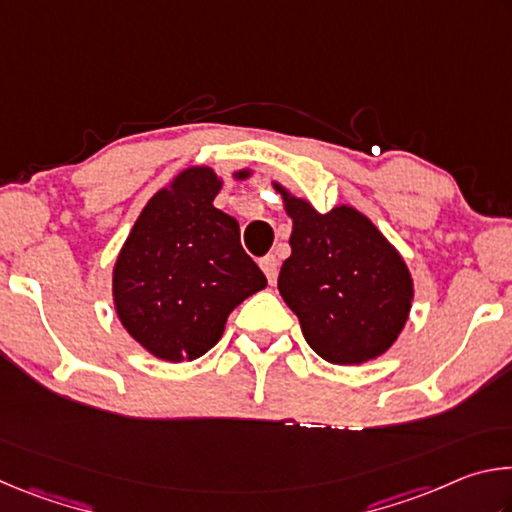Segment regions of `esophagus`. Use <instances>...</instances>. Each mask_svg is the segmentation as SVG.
Listing matches in <instances>:
<instances>
[{"label":"esophagus","mask_w":512,"mask_h":512,"mask_svg":"<svg viewBox=\"0 0 512 512\" xmlns=\"http://www.w3.org/2000/svg\"><path fill=\"white\" fill-rule=\"evenodd\" d=\"M259 266H262L268 284L273 287V284L277 282V259H275V255H266L262 262H259Z\"/></svg>","instance_id":"34e87169"}]
</instances>
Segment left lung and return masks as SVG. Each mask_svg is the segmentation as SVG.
I'll return each mask as SVG.
<instances>
[{"mask_svg":"<svg viewBox=\"0 0 512 512\" xmlns=\"http://www.w3.org/2000/svg\"><path fill=\"white\" fill-rule=\"evenodd\" d=\"M271 185L293 221L277 289L309 348L336 366L379 359L400 339L415 296L400 250L357 207L323 214L277 180Z\"/></svg>","mask_w":512,"mask_h":512,"instance_id":"left-lung-1","label":"left lung"}]
</instances>
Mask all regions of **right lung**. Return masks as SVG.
Instances as JSON below:
<instances>
[{
    "label": "right lung",
    "mask_w": 512,
    "mask_h": 512,
    "mask_svg": "<svg viewBox=\"0 0 512 512\" xmlns=\"http://www.w3.org/2000/svg\"><path fill=\"white\" fill-rule=\"evenodd\" d=\"M237 169L232 180H248ZM223 178L205 164L176 173L142 207L112 266L119 323L151 357L194 361L223 336L232 309L266 287L239 241L235 216L214 207Z\"/></svg>",
    "instance_id": "right-lung-1"
}]
</instances>
